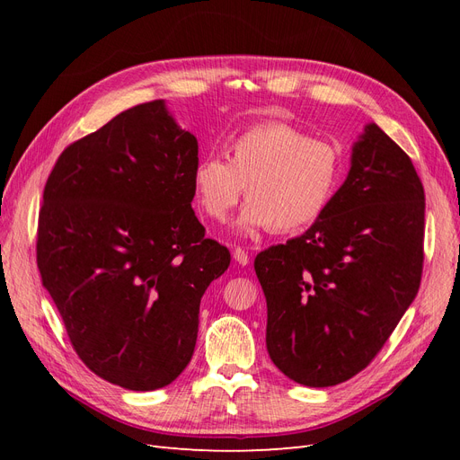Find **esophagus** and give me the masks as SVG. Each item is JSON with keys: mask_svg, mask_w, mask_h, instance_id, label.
I'll use <instances>...</instances> for the list:
<instances>
[{"mask_svg": "<svg viewBox=\"0 0 460 460\" xmlns=\"http://www.w3.org/2000/svg\"><path fill=\"white\" fill-rule=\"evenodd\" d=\"M232 255H234V261L238 262V264H242V267H245V264H249V255L243 252L242 247H235Z\"/></svg>", "mask_w": 460, "mask_h": 460, "instance_id": "34e87169", "label": "esophagus"}]
</instances>
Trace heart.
<instances>
[{"label": "heart", "mask_w": 460, "mask_h": 460, "mask_svg": "<svg viewBox=\"0 0 460 460\" xmlns=\"http://www.w3.org/2000/svg\"><path fill=\"white\" fill-rule=\"evenodd\" d=\"M343 176V153L328 140L309 137L286 122H262L243 130L228 147V161L208 155L191 172L201 211L225 222L243 196L249 201L238 232H294L324 215Z\"/></svg>", "instance_id": "heart-1"}]
</instances>
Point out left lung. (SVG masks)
<instances>
[{"mask_svg":"<svg viewBox=\"0 0 460 460\" xmlns=\"http://www.w3.org/2000/svg\"><path fill=\"white\" fill-rule=\"evenodd\" d=\"M424 208L412 161L368 122L324 215L255 259L267 349L289 380L336 385L382 349L419 294Z\"/></svg>","mask_w":460,"mask_h":460,"instance_id":"left-lung-1","label":"left lung"}]
</instances>
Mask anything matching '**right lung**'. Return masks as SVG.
<instances>
[{"instance_id":"1","label":"right lung","mask_w":460,"mask_h":460,"mask_svg":"<svg viewBox=\"0 0 460 460\" xmlns=\"http://www.w3.org/2000/svg\"><path fill=\"white\" fill-rule=\"evenodd\" d=\"M198 161L196 136L157 100L68 146L44 188L41 284L84 365L132 392L182 374L201 297L230 264L191 208Z\"/></svg>"}]
</instances>
